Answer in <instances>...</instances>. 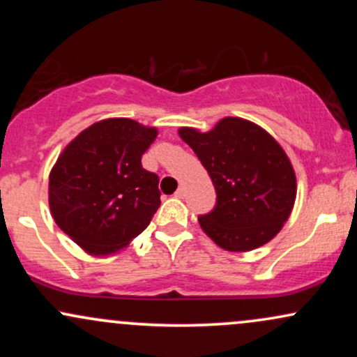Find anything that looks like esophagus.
I'll return each instance as SVG.
<instances>
[{"mask_svg":"<svg viewBox=\"0 0 357 357\" xmlns=\"http://www.w3.org/2000/svg\"><path fill=\"white\" fill-rule=\"evenodd\" d=\"M174 196H176V198H184V196H186V188L179 186L178 191L174 192Z\"/></svg>","mask_w":357,"mask_h":357,"instance_id":"34e87169","label":"esophagus"}]
</instances>
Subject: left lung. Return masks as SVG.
Returning <instances> with one entry per match:
<instances>
[{"label": "left lung", "instance_id": "8db88e82", "mask_svg": "<svg viewBox=\"0 0 357 357\" xmlns=\"http://www.w3.org/2000/svg\"><path fill=\"white\" fill-rule=\"evenodd\" d=\"M216 191L215 208L198 221L228 252H248L280 231L296 202V173L278 142L253 122L225 117L210 132L183 127Z\"/></svg>", "mask_w": 357, "mask_h": 357}]
</instances>
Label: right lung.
<instances>
[{
    "label": "right lung",
    "instance_id": "add662e5",
    "mask_svg": "<svg viewBox=\"0 0 357 357\" xmlns=\"http://www.w3.org/2000/svg\"><path fill=\"white\" fill-rule=\"evenodd\" d=\"M158 130L132 119L90 126L53 166L48 202L55 223L93 255L121 250L151 223L161 204L155 173L141 158Z\"/></svg>",
    "mask_w": 357,
    "mask_h": 357
}]
</instances>
